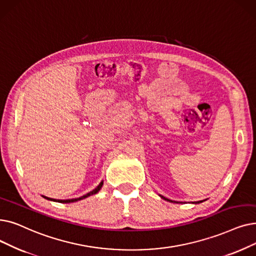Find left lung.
<instances>
[{"label": "left lung", "instance_id": "obj_1", "mask_svg": "<svg viewBox=\"0 0 256 256\" xmlns=\"http://www.w3.org/2000/svg\"><path fill=\"white\" fill-rule=\"evenodd\" d=\"M164 200H166V201H170V202H172V201H170V200H168V198H164V196H162Z\"/></svg>", "mask_w": 256, "mask_h": 256}]
</instances>
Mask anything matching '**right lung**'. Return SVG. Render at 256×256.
Listing matches in <instances>:
<instances>
[{
  "label": "right lung",
  "mask_w": 256,
  "mask_h": 256,
  "mask_svg": "<svg viewBox=\"0 0 256 256\" xmlns=\"http://www.w3.org/2000/svg\"><path fill=\"white\" fill-rule=\"evenodd\" d=\"M102 185H104V182L102 181L100 182V184H99L94 190H92V192H90L88 194H84V196H80V198H70V200H55V198H47V196H44L45 198H47V200H51V201H54V202H60V203H72V202H76V201H80V200H82V198H86V196H92V194H97L99 190H100V188L102 187Z\"/></svg>",
  "instance_id": "add662e5"
}]
</instances>
